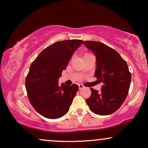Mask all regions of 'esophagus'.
Instances as JSON below:
<instances>
[{
  "label": "esophagus",
  "mask_w": 148,
  "mask_h": 148,
  "mask_svg": "<svg viewBox=\"0 0 148 148\" xmlns=\"http://www.w3.org/2000/svg\"><path fill=\"white\" fill-rule=\"evenodd\" d=\"M84 88V85H82V84H79V88L80 90L82 89V88Z\"/></svg>",
  "instance_id": "34e87169"
}]
</instances>
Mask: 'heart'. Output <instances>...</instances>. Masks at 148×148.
<instances>
[{
	"label": "heart",
	"mask_w": 148,
	"mask_h": 148,
	"mask_svg": "<svg viewBox=\"0 0 148 148\" xmlns=\"http://www.w3.org/2000/svg\"><path fill=\"white\" fill-rule=\"evenodd\" d=\"M87 54H89V53H85V55H87ZM85 55H84V56H85Z\"/></svg>",
	"instance_id": "obj_1"
}]
</instances>
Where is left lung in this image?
Returning a JSON list of instances; mask_svg holds the SVG:
<instances>
[{
  "instance_id": "1",
  "label": "left lung",
  "mask_w": 148,
  "mask_h": 148,
  "mask_svg": "<svg viewBox=\"0 0 148 148\" xmlns=\"http://www.w3.org/2000/svg\"><path fill=\"white\" fill-rule=\"evenodd\" d=\"M84 45L96 56L95 77L102 83L101 90L90 88L86 103L92 112L107 115L121 106L128 95L132 75L127 64L116 51L99 42L84 41Z\"/></svg>"
}]
</instances>
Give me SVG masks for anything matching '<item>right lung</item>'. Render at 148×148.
<instances>
[{
	"label": "right lung",
	"mask_w": 148,
	"mask_h": 148,
	"mask_svg": "<svg viewBox=\"0 0 148 148\" xmlns=\"http://www.w3.org/2000/svg\"><path fill=\"white\" fill-rule=\"evenodd\" d=\"M82 44L80 40L57 42L44 49L32 62L25 88L30 103L42 116L57 119L68 112L79 86L63 84L59 86L58 79Z\"/></svg>",
	"instance_id": "1"
}]
</instances>
